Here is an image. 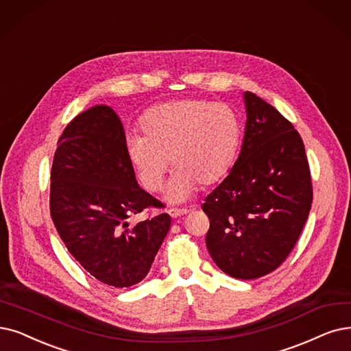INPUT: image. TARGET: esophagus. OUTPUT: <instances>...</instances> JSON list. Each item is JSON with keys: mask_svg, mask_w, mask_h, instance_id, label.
Listing matches in <instances>:
<instances>
[{"mask_svg": "<svg viewBox=\"0 0 351 351\" xmlns=\"http://www.w3.org/2000/svg\"><path fill=\"white\" fill-rule=\"evenodd\" d=\"M187 213H189L187 208H170V210H168V215H170L174 219L183 216V215H187Z\"/></svg>", "mask_w": 351, "mask_h": 351, "instance_id": "1", "label": "esophagus"}]
</instances>
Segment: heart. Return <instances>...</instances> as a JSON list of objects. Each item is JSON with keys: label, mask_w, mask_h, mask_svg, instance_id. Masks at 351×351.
<instances>
[{"label": "heart", "mask_w": 351, "mask_h": 351, "mask_svg": "<svg viewBox=\"0 0 351 351\" xmlns=\"http://www.w3.org/2000/svg\"><path fill=\"white\" fill-rule=\"evenodd\" d=\"M143 136H130L128 157L143 186L164 187L168 161L174 171L168 200L183 202L197 186L226 177L242 139V121L228 104L180 99L152 106L141 119Z\"/></svg>", "instance_id": "heart-1"}]
</instances>
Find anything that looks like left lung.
Returning <instances> with one entry per match:
<instances>
[{
  "label": "left lung",
  "instance_id": "left-lung-1",
  "mask_svg": "<svg viewBox=\"0 0 351 351\" xmlns=\"http://www.w3.org/2000/svg\"><path fill=\"white\" fill-rule=\"evenodd\" d=\"M242 148L228 177L210 193L206 246L237 279L275 271L295 246L313 203L304 143L293 125L252 92L243 93Z\"/></svg>",
  "mask_w": 351,
  "mask_h": 351
}]
</instances>
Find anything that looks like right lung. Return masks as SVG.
<instances>
[{
	"mask_svg": "<svg viewBox=\"0 0 351 351\" xmlns=\"http://www.w3.org/2000/svg\"><path fill=\"white\" fill-rule=\"evenodd\" d=\"M54 152L50 213L72 256L97 281L128 288L149 272L171 226L160 213L130 226L147 207H162L139 187L117 112L95 105L70 122Z\"/></svg>",
	"mask_w": 351,
	"mask_h": 351,
	"instance_id": "right-lung-1",
	"label": "right lung"
}]
</instances>
